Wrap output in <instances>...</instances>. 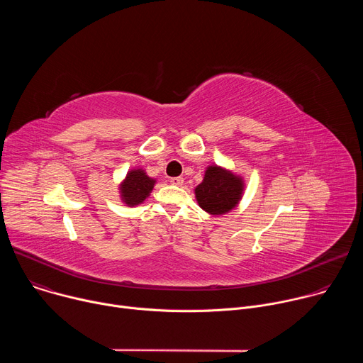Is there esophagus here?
I'll list each match as a JSON object with an SVG mask.
<instances>
[{"mask_svg":"<svg viewBox=\"0 0 363 363\" xmlns=\"http://www.w3.org/2000/svg\"><path fill=\"white\" fill-rule=\"evenodd\" d=\"M169 182H171L172 185H178V186H181V185L184 184V178H182V177H174V178H171V179H169Z\"/></svg>","mask_w":363,"mask_h":363,"instance_id":"esophagus-1","label":"esophagus"}]
</instances>
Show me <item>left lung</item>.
<instances>
[{"mask_svg": "<svg viewBox=\"0 0 363 363\" xmlns=\"http://www.w3.org/2000/svg\"><path fill=\"white\" fill-rule=\"evenodd\" d=\"M242 191L244 181L240 177L216 165L206 168L202 182L195 188V198L202 210L221 216L234 208Z\"/></svg>", "mask_w": 363, "mask_h": 363, "instance_id": "8db88e82", "label": "left lung"}]
</instances>
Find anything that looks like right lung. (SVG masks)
<instances>
[{
	"mask_svg": "<svg viewBox=\"0 0 363 363\" xmlns=\"http://www.w3.org/2000/svg\"><path fill=\"white\" fill-rule=\"evenodd\" d=\"M155 179L149 178L142 169H132L128 172L125 181L121 184L122 201L129 205L142 203L153 189Z\"/></svg>",
	"mask_w": 363,
	"mask_h": 363,
	"instance_id": "right-lung-1",
	"label": "right lung"
}]
</instances>
